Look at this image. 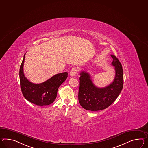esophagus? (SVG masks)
Masks as SVG:
<instances>
[{
  "label": "esophagus",
  "instance_id": "esophagus-1",
  "mask_svg": "<svg viewBox=\"0 0 148 148\" xmlns=\"http://www.w3.org/2000/svg\"><path fill=\"white\" fill-rule=\"evenodd\" d=\"M77 69H76L75 67L73 68V69H71V71H70V72H69V75H70V76L73 77V76H75L76 74V73H77Z\"/></svg>",
  "mask_w": 148,
  "mask_h": 148
}]
</instances>
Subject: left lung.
Returning <instances> with one entry per match:
<instances>
[{"mask_svg": "<svg viewBox=\"0 0 148 148\" xmlns=\"http://www.w3.org/2000/svg\"><path fill=\"white\" fill-rule=\"evenodd\" d=\"M111 65L114 66L115 76L112 82L100 88L94 84L89 73L82 71L79 75V101L83 108L92 111L104 110L115 101L121 92L123 84L122 65L114 55Z\"/></svg>", "mask_w": 148, "mask_h": 148, "instance_id": "1", "label": "left lung"}]
</instances>
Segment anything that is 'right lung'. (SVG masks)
<instances>
[{"instance_id":"right-lung-1","label":"right lung","mask_w":148,"mask_h":148,"mask_svg":"<svg viewBox=\"0 0 148 148\" xmlns=\"http://www.w3.org/2000/svg\"><path fill=\"white\" fill-rule=\"evenodd\" d=\"M25 53L20 68V81L22 92L27 101L39 106H45L52 104L56 99L58 88L65 82L68 73L56 74L49 79L40 83L30 82L25 76L23 65Z\"/></svg>"}]
</instances>
